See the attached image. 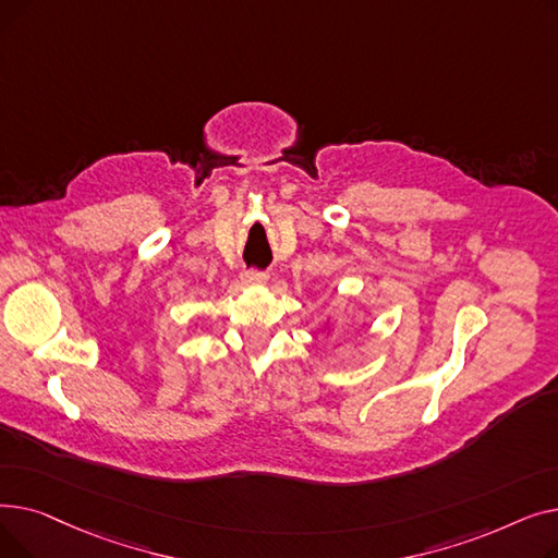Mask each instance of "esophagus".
I'll list each match as a JSON object with an SVG mask.
<instances>
[{
  "mask_svg": "<svg viewBox=\"0 0 558 558\" xmlns=\"http://www.w3.org/2000/svg\"><path fill=\"white\" fill-rule=\"evenodd\" d=\"M242 280L246 282V284H264L269 280V274L267 271H255V269H248V271H244L242 274Z\"/></svg>",
  "mask_w": 558,
  "mask_h": 558,
  "instance_id": "obj_1",
  "label": "esophagus"
}]
</instances>
